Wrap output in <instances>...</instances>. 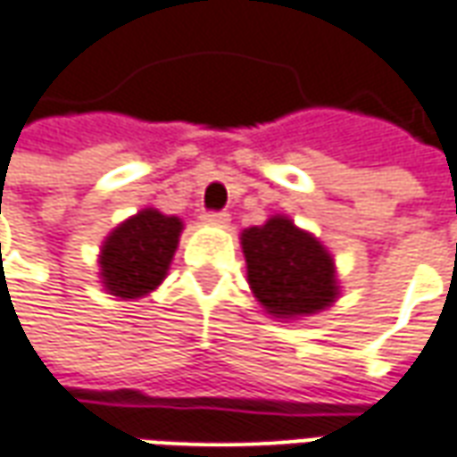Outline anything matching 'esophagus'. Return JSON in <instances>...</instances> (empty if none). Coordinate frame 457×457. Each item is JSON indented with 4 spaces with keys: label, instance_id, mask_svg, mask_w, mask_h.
I'll use <instances>...</instances> for the list:
<instances>
[{
    "label": "esophagus",
    "instance_id": "1",
    "mask_svg": "<svg viewBox=\"0 0 457 457\" xmlns=\"http://www.w3.org/2000/svg\"><path fill=\"white\" fill-rule=\"evenodd\" d=\"M203 220H205L207 225H212V228H228L229 225L228 212H207V215H203Z\"/></svg>",
    "mask_w": 457,
    "mask_h": 457
}]
</instances>
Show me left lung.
<instances>
[{
  "mask_svg": "<svg viewBox=\"0 0 457 457\" xmlns=\"http://www.w3.org/2000/svg\"><path fill=\"white\" fill-rule=\"evenodd\" d=\"M239 245L252 295L272 319L314 317L341 296L334 254L287 215L242 229Z\"/></svg>",
  "mask_w": 457,
  "mask_h": 457,
  "instance_id": "8db88e82",
  "label": "left lung"
}]
</instances>
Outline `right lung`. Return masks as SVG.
<instances>
[{"mask_svg": "<svg viewBox=\"0 0 457 457\" xmlns=\"http://www.w3.org/2000/svg\"><path fill=\"white\" fill-rule=\"evenodd\" d=\"M183 228L180 218L143 207L111 229L98 252V279L106 295L130 302L155 292L168 277Z\"/></svg>", "mask_w": 457, "mask_h": 457, "instance_id": "right-lung-1", "label": "right lung"}]
</instances>
